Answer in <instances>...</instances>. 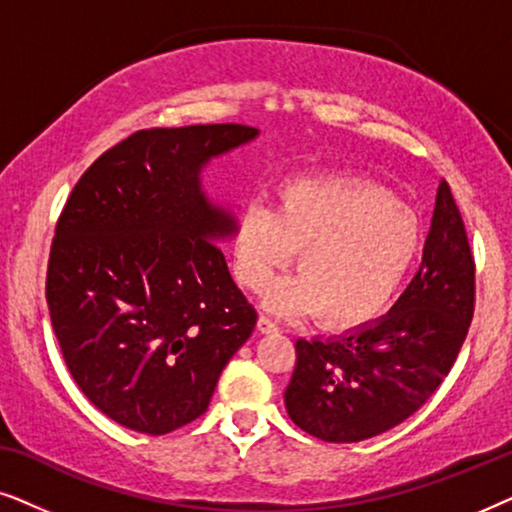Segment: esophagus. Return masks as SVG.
<instances>
[{
  "mask_svg": "<svg viewBox=\"0 0 512 512\" xmlns=\"http://www.w3.org/2000/svg\"><path fill=\"white\" fill-rule=\"evenodd\" d=\"M256 326H258V331L265 333V335H268V333H277V331H279L275 321L268 319V317H258V324H256Z\"/></svg>",
  "mask_w": 512,
  "mask_h": 512,
  "instance_id": "obj_1",
  "label": "esophagus"
}]
</instances>
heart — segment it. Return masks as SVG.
Segmentation results:
<instances>
[{"instance_id":"b5f03b06","label":"heart","mask_w":512,"mask_h":512,"mask_svg":"<svg viewBox=\"0 0 512 512\" xmlns=\"http://www.w3.org/2000/svg\"><path fill=\"white\" fill-rule=\"evenodd\" d=\"M298 251L300 272L265 303L277 314H314L328 328H356L387 310L422 251V223L380 184L359 177H300L277 205L249 200L233 228V270L263 289Z\"/></svg>"}]
</instances>
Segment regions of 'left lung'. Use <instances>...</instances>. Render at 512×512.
<instances>
[{
	"label": "left lung",
	"instance_id": "left-lung-1",
	"mask_svg": "<svg viewBox=\"0 0 512 512\" xmlns=\"http://www.w3.org/2000/svg\"><path fill=\"white\" fill-rule=\"evenodd\" d=\"M475 265L464 221L440 181L422 265L384 317L333 338H300L284 391L293 424L326 443L394 429L440 387L473 319Z\"/></svg>",
	"mask_w": 512,
	"mask_h": 512
}]
</instances>
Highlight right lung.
Masks as SVG:
<instances>
[{
	"label": "right lung",
	"mask_w": 512,
	"mask_h": 512,
	"mask_svg": "<svg viewBox=\"0 0 512 512\" xmlns=\"http://www.w3.org/2000/svg\"><path fill=\"white\" fill-rule=\"evenodd\" d=\"M258 135L237 123L139 130L62 209L46 277L55 338L88 401L125 429L163 436L198 419L254 331L216 247L235 214L202 172Z\"/></svg>",
	"instance_id": "obj_1"
}]
</instances>
